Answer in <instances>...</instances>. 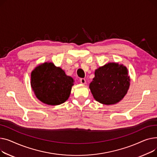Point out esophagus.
I'll return each instance as SVG.
<instances>
[{
  "mask_svg": "<svg viewBox=\"0 0 157 157\" xmlns=\"http://www.w3.org/2000/svg\"><path fill=\"white\" fill-rule=\"evenodd\" d=\"M80 82L81 83V84H85L86 83V80L85 78H82L80 79Z\"/></svg>",
  "mask_w": 157,
  "mask_h": 157,
  "instance_id": "obj_1",
  "label": "esophagus"
}]
</instances>
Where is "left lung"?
<instances>
[{"mask_svg": "<svg viewBox=\"0 0 157 157\" xmlns=\"http://www.w3.org/2000/svg\"><path fill=\"white\" fill-rule=\"evenodd\" d=\"M130 86L128 70L123 64L109 63L95 70L89 88L94 98L103 105H113L121 101Z\"/></svg>", "mask_w": 157, "mask_h": 157, "instance_id": "1", "label": "left lung"}]
</instances>
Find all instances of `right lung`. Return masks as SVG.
<instances>
[{
	"label": "right lung",
	"instance_id": "1",
	"mask_svg": "<svg viewBox=\"0 0 157 157\" xmlns=\"http://www.w3.org/2000/svg\"><path fill=\"white\" fill-rule=\"evenodd\" d=\"M74 80L52 63H44L31 73V86L42 103L49 105H61L68 99Z\"/></svg>",
	"mask_w": 157,
	"mask_h": 157
}]
</instances>
